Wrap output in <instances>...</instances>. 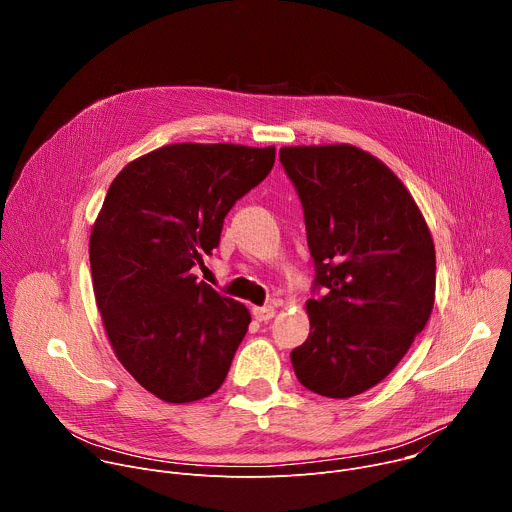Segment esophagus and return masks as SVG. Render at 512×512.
<instances>
[{
  "label": "esophagus",
  "instance_id": "1",
  "mask_svg": "<svg viewBox=\"0 0 512 512\" xmlns=\"http://www.w3.org/2000/svg\"><path fill=\"white\" fill-rule=\"evenodd\" d=\"M251 312H253V318L257 322H267V320H271L275 316V308L273 306H253Z\"/></svg>",
  "mask_w": 512,
  "mask_h": 512
}]
</instances>
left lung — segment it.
<instances>
[{
    "mask_svg": "<svg viewBox=\"0 0 512 512\" xmlns=\"http://www.w3.org/2000/svg\"><path fill=\"white\" fill-rule=\"evenodd\" d=\"M281 166L304 206L316 285L308 340L291 350L298 381L332 399L381 383L425 328L435 247L405 184L350 143L291 145Z\"/></svg>",
    "mask_w": 512,
    "mask_h": 512,
    "instance_id": "1",
    "label": "left lung"
}]
</instances>
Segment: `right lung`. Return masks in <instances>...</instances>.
Here are the masks:
<instances>
[{
  "instance_id": "obj_1",
  "label": "right lung",
  "mask_w": 512,
  "mask_h": 512,
  "mask_svg": "<svg viewBox=\"0 0 512 512\" xmlns=\"http://www.w3.org/2000/svg\"><path fill=\"white\" fill-rule=\"evenodd\" d=\"M273 162V145L170 143L109 186L89 241L97 308L125 371L166 403L218 391L247 334L249 310L192 267L212 255L227 212Z\"/></svg>"
}]
</instances>
